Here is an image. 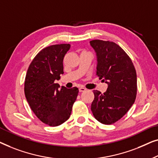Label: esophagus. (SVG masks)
Returning <instances> with one entry per match:
<instances>
[{"label": "esophagus", "mask_w": 158, "mask_h": 158, "mask_svg": "<svg viewBox=\"0 0 158 158\" xmlns=\"http://www.w3.org/2000/svg\"><path fill=\"white\" fill-rule=\"evenodd\" d=\"M79 90L80 92H85L86 89L84 87H83V86H80L79 89Z\"/></svg>", "instance_id": "esophagus-1"}]
</instances>
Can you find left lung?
<instances>
[{
  "instance_id": "left-lung-1",
  "label": "left lung",
  "mask_w": 158,
  "mask_h": 158,
  "mask_svg": "<svg viewBox=\"0 0 158 158\" xmlns=\"http://www.w3.org/2000/svg\"><path fill=\"white\" fill-rule=\"evenodd\" d=\"M97 54V75L108 84L104 93L94 90L91 110L97 120L112 124L120 119L134 104L137 95V74L132 60L112 41L92 40Z\"/></svg>"
}]
</instances>
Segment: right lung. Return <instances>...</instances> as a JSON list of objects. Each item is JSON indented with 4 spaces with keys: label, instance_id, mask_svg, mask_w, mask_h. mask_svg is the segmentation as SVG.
<instances>
[{
    "label": "right lung",
    "instance_id": "right-lung-1",
    "mask_svg": "<svg viewBox=\"0 0 158 158\" xmlns=\"http://www.w3.org/2000/svg\"><path fill=\"white\" fill-rule=\"evenodd\" d=\"M70 44L46 47L28 66L24 83L25 96L31 109L42 123L59 126L69 118L78 96L77 87L66 89L55 83L64 74L63 59Z\"/></svg>",
    "mask_w": 158,
    "mask_h": 158
}]
</instances>
